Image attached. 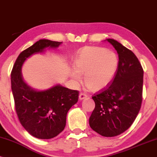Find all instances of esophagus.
Segmentation results:
<instances>
[{"instance_id": "1", "label": "esophagus", "mask_w": 157, "mask_h": 157, "mask_svg": "<svg viewBox=\"0 0 157 157\" xmlns=\"http://www.w3.org/2000/svg\"><path fill=\"white\" fill-rule=\"evenodd\" d=\"M87 98V95H85V94H84V93H80V95H79V99H80V100H84Z\"/></svg>"}]
</instances>
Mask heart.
<instances>
[{
    "label": "heart",
    "instance_id": "b5f03b06",
    "mask_svg": "<svg viewBox=\"0 0 157 157\" xmlns=\"http://www.w3.org/2000/svg\"><path fill=\"white\" fill-rule=\"evenodd\" d=\"M118 66V58L112 51L98 47H86L79 52L73 63L74 70L70 76L75 85L84 82L92 91L105 87L113 78Z\"/></svg>",
    "mask_w": 157,
    "mask_h": 157
}]
</instances>
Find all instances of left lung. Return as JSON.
Masks as SVG:
<instances>
[{
    "label": "left lung",
    "mask_w": 157,
    "mask_h": 157,
    "mask_svg": "<svg viewBox=\"0 0 157 157\" xmlns=\"http://www.w3.org/2000/svg\"><path fill=\"white\" fill-rule=\"evenodd\" d=\"M106 41L117 51L118 66L112 82L93 97L95 107L89 124L100 135L113 137L126 131L139 113L142 102L144 70L133 52L115 39Z\"/></svg>",
    "instance_id": "8db88e82"
}]
</instances>
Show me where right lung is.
<instances>
[{
	"instance_id": "1",
	"label": "right lung",
	"mask_w": 157,
	"mask_h": 157,
	"mask_svg": "<svg viewBox=\"0 0 157 157\" xmlns=\"http://www.w3.org/2000/svg\"><path fill=\"white\" fill-rule=\"evenodd\" d=\"M62 42L40 39L21 53L10 75L11 89L18 118L31 136L40 139L57 136L66 126L67 114L78 100L79 92L60 84L38 90L25 82L21 69L25 61L46 49H57Z\"/></svg>"
}]
</instances>
